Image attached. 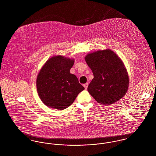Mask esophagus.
<instances>
[{
  "instance_id": "1",
  "label": "esophagus",
  "mask_w": 156,
  "mask_h": 156,
  "mask_svg": "<svg viewBox=\"0 0 156 156\" xmlns=\"http://www.w3.org/2000/svg\"><path fill=\"white\" fill-rule=\"evenodd\" d=\"M88 86V83H86L83 84V87H84V88H85V89H87Z\"/></svg>"
}]
</instances>
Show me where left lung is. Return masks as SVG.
I'll list each match as a JSON object with an SVG mask.
<instances>
[{"instance_id":"obj_1","label":"left lung","mask_w":156,"mask_h":156,"mask_svg":"<svg viewBox=\"0 0 156 156\" xmlns=\"http://www.w3.org/2000/svg\"><path fill=\"white\" fill-rule=\"evenodd\" d=\"M85 59L94 74L88 90L98 103L111 105L125 96L129 76L116 53L109 49L99 50L87 54Z\"/></svg>"}]
</instances>
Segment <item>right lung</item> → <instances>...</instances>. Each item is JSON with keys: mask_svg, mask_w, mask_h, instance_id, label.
Listing matches in <instances>:
<instances>
[{"mask_svg": "<svg viewBox=\"0 0 156 156\" xmlns=\"http://www.w3.org/2000/svg\"><path fill=\"white\" fill-rule=\"evenodd\" d=\"M74 59L61 55L48 59L37 75V89L41 101L48 107L63 110L74 102L84 87L70 73Z\"/></svg>", "mask_w": 156, "mask_h": 156, "instance_id": "obj_1", "label": "right lung"}]
</instances>
